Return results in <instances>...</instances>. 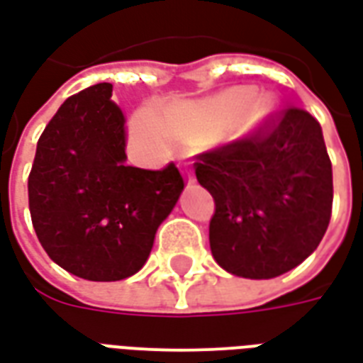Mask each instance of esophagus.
<instances>
[{
  "instance_id": "34e87169",
  "label": "esophagus",
  "mask_w": 363,
  "mask_h": 363,
  "mask_svg": "<svg viewBox=\"0 0 363 363\" xmlns=\"http://www.w3.org/2000/svg\"><path fill=\"white\" fill-rule=\"evenodd\" d=\"M182 173H184V179H186V182H189V184H194V182H196V179H194V173L190 171L189 165H184V171H182Z\"/></svg>"
}]
</instances>
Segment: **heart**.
<instances>
[{"label":"heart","mask_w":363,"mask_h":363,"mask_svg":"<svg viewBox=\"0 0 363 363\" xmlns=\"http://www.w3.org/2000/svg\"><path fill=\"white\" fill-rule=\"evenodd\" d=\"M241 93L235 89L221 91L198 103H186L174 106L163 114V120L150 111L138 112L132 120V132L142 143L151 150H163L169 143V132L173 135H192L200 128L228 116V124L237 126L249 120L252 114V103L239 101Z\"/></svg>","instance_id":"1"}]
</instances>
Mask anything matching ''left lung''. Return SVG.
<instances>
[{
  "mask_svg": "<svg viewBox=\"0 0 363 363\" xmlns=\"http://www.w3.org/2000/svg\"><path fill=\"white\" fill-rule=\"evenodd\" d=\"M196 159L198 182L216 202L210 249L223 270L268 280L319 247L333 212V165L309 112L284 108Z\"/></svg>",
  "mask_w": 363,
  "mask_h": 363,
  "instance_id": "1",
  "label": "left lung"
}]
</instances>
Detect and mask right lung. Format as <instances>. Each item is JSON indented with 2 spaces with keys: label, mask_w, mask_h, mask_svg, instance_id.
<instances>
[{
  "label": "right lung",
  "mask_w": 363,
  "mask_h": 363,
  "mask_svg": "<svg viewBox=\"0 0 363 363\" xmlns=\"http://www.w3.org/2000/svg\"><path fill=\"white\" fill-rule=\"evenodd\" d=\"M111 83L66 99L36 143L28 210L58 267L91 281L134 276L184 189L179 169L126 165L124 114Z\"/></svg>",
  "instance_id": "add662e5"
}]
</instances>
